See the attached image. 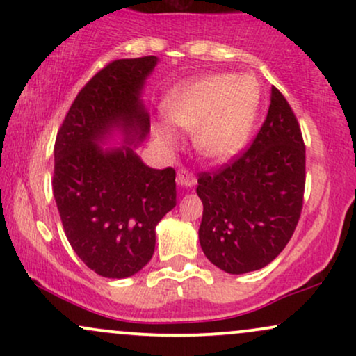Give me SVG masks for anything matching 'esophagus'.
<instances>
[{
  "mask_svg": "<svg viewBox=\"0 0 356 356\" xmlns=\"http://www.w3.org/2000/svg\"><path fill=\"white\" fill-rule=\"evenodd\" d=\"M175 181H177V184L181 187H187V189H189V187H194L195 186L197 179H195V175L192 174V172H189V170L179 169L177 170V179H175Z\"/></svg>",
  "mask_w": 356,
  "mask_h": 356,
  "instance_id": "34e87169",
  "label": "esophagus"
}]
</instances>
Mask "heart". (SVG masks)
<instances>
[{
	"label": "heart",
	"instance_id": "obj_1",
	"mask_svg": "<svg viewBox=\"0 0 356 356\" xmlns=\"http://www.w3.org/2000/svg\"><path fill=\"white\" fill-rule=\"evenodd\" d=\"M243 81L227 75L206 76L184 87L165 104L174 125L194 134L195 150L207 161H226L246 142L254 117L256 95L243 92ZM157 136L174 144L169 127H159Z\"/></svg>",
	"mask_w": 356,
	"mask_h": 356
}]
</instances>
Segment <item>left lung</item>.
I'll use <instances>...</instances> for the list:
<instances>
[{"mask_svg": "<svg viewBox=\"0 0 356 356\" xmlns=\"http://www.w3.org/2000/svg\"><path fill=\"white\" fill-rule=\"evenodd\" d=\"M306 149L298 118L276 87L249 149L199 174L204 211L199 241L207 259L229 273L256 271L291 239L303 209Z\"/></svg>", "mask_w": 356, "mask_h": 356, "instance_id": "1", "label": "left lung"}]
</instances>
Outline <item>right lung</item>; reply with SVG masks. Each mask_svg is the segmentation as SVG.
Returning a JSON list of instances; mask_svg holds the SVG:
<instances>
[{
  "mask_svg": "<svg viewBox=\"0 0 356 356\" xmlns=\"http://www.w3.org/2000/svg\"><path fill=\"white\" fill-rule=\"evenodd\" d=\"M157 56L110 61L80 90L55 140L53 195L76 256L104 277L140 271L155 249V226L175 206V170L150 169L132 147L102 149L120 129L144 138L150 118L140 92Z\"/></svg>",
  "mask_w": 356,
  "mask_h": 356,
  "instance_id": "right-lung-1",
  "label": "right lung"
}]
</instances>
